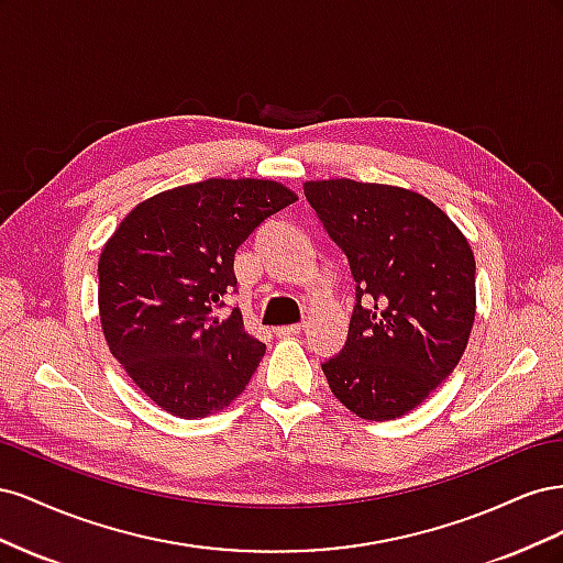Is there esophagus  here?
<instances>
[{
    "label": "esophagus",
    "instance_id": "34e87169",
    "mask_svg": "<svg viewBox=\"0 0 563 563\" xmlns=\"http://www.w3.org/2000/svg\"><path fill=\"white\" fill-rule=\"evenodd\" d=\"M305 329V323H291V327H277L275 333L277 338H288V335H298Z\"/></svg>",
    "mask_w": 563,
    "mask_h": 563
}]
</instances>
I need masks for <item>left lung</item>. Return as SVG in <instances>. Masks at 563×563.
I'll list each match as a JSON object with an SVG mask.
<instances>
[{
	"instance_id": "1",
	"label": "left lung",
	"mask_w": 563,
	"mask_h": 563,
	"mask_svg": "<svg viewBox=\"0 0 563 563\" xmlns=\"http://www.w3.org/2000/svg\"><path fill=\"white\" fill-rule=\"evenodd\" d=\"M302 190L356 284L347 340L321 364L323 376L354 416L401 418L467 347L476 308L470 242L437 203L404 187L331 178Z\"/></svg>"
}]
</instances>
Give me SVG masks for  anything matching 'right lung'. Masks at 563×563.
<instances>
[{
	"mask_svg": "<svg viewBox=\"0 0 563 563\" xmlns=\"http://www.w3.org/2000/svg\"><path fill=\"white\" fill-rule=\"evenodd\" d=\"M298 197L277 180L209 178L141 201L98 261L100 327L114 360L166 413L203 418L242 395L265 343L240 310L234 253Z\"/></svg>",
	"mask_w": 563,
	"mask_h": 563,
	"instance_id": "obj_1",
	"label": "right lung"
}]
</instances>
